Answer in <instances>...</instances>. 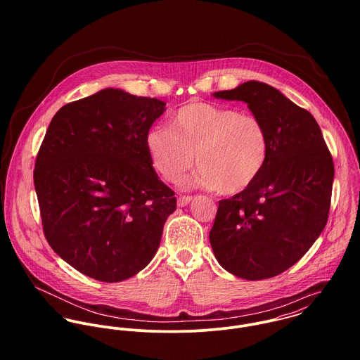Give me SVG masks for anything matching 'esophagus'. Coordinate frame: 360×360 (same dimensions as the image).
I'll return each mask as SVG.
<instances>
[{
  "mask_svg": "<svg viewBox=\"0 0 360 360\" xmlns=\"http://www.w3.org/2000/svg\"><path fill=\"white\" fill-rule=\"evenodd\" d=\"M193 200V197H190V195H180L179 198H177V205L186 206L187 204H190V201Z\"/></svg>",
  "mask_w": 360,
  "mask_h": 360,
  "instance_id": "34e87169",
  "label": "esophagus"
}]
</instances>
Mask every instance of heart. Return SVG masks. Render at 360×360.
<instances>
[{"label": "heart", "instance_id": "b5f03b06", "mask_svg": "<svg viewBox=\"0 0 360 360\" xmlns=\"http://www.w3.org/2000/svg\"><path fill=\"white\" fill-rule=\"evenodd\" d=\"M146 146L155 170L167 181H177L195 154L194 181L223 195L254 186L270 155L269 131L257 115L202 101L179 108L170 129H150Z\"/></svg>", "mask_w": 360, "mask_h": 360}]
</instances>
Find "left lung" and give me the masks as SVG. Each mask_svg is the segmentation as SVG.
<instances>
[{
  "label": "left lung",
  "instance_id": "8db88e82",
  "mask_svg": "<svg viewBox=\"0 0 360 360\" xmlns=\"http://www.w3.org/2000/svg\"><path fill=\"white\" fill-rule=\"evenodd\" d=\"M213 96L248 103L267 127L270 155L254 186L219 201L212 250L237 277L278 276L308 252L327 223L333 156L314 117L274 87L247 82Z\"/></svg>",
  "mask_w": 360,
  "mask_h": 360
}]
</instances>
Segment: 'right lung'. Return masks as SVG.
Here are the masks:
<instances>
[{
  "label": "right lung",
  "mask_w": 360,
  "mask_h": 360,
  "mask_svg": "<svg viewBox=\"0 0 360 360\" xmlns=\"http://www.w3.org/2000/svg\"><path fill=\"white\" fill-rule=\"evenodd\" d=\"M165 105L105 89L63 105L40 146L33 177L44 236L94 280L117 283L143 270L176 209L146 146Z\"/></svg>",
  "instance_id": "1"
}]
</instances>
